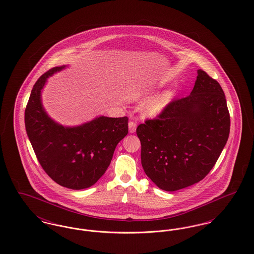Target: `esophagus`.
Segmentation results:
<instances>
[{"label": "esophagus", "instance_id": "34e87169", "mask_svg": "<svg viewBox=\"0 0 254 254\" xmlns=\"http://www.w3.org/2000/svg\"><path fill=\"white\" fill-rule=\"evenodd\" d=\"M136 127H137V125L134 122L130 121L128 123V130H129V132H135L136 131Z\"/></svg>", "mask_w": 254, "mask_h": 254}]
</instances>
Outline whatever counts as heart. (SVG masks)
<instances>
[{
	"label": "heart",
	"instance_id": "b5f03b06",
	"mask_svg": "<svg viewBox=\"0 0 254 254\" xmlns=\"http://www.w3.org/2000/svg\"><path fill=\"white\" fill-rule=\"evenodd\" d=\"M152 92L151 87L148 86H132L126 92V99L128 102H140ZM174 99L172 90H164L145 99L140 106V111L145 118H156L160 116Z\"/></svg>",
	"mask_w": 254,
	"mask_h": 254
}]
</instances>
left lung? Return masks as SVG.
I'll return each instance as SVG.
<instances>
[{
  "label": "left lung",
  "instance_id": "1",
  "mask_svg": "<svg viewBox=\"0 0 254 254\" xmlns=\"http://www.w3.org/2000/svg\"><path fill=\"white\" fill-rule=\"evenodd\" d=\"M190 95L172 101L158 119L138 126L141 161L159 189L175 191L203 180L214 167L230 134L225 93L202 70Z\"/></svg>",
  "mask_w": 254,
  "mask_h": 254
}]
</instances>
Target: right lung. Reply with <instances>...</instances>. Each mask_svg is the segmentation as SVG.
<instances>
[{"label": "right lung", "instance_id": "add662e5", "mask_svg": "<svg viewBox=\"0 0 254 254\" xmlns=\"http://www.w3.org/2000/svg\"><path fill=\"white\" fill-rule=\"evenodd\" d=\"M67 65L51 68L33 86L24 124L37 159L49 177L62 187L84 190L106 172L116 145L128 132L127 117L98 116L80 126L65 127L54 121L42 103L48 78Z\"/></svg>", "mask_w": 254, "mask_h": 254}]
</instances>
